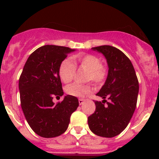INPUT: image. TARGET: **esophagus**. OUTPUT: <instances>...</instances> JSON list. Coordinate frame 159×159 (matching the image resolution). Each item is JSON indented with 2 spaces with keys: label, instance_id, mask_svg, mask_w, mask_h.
Here are the masks:
<instances>
[{
  "label": "esophagus",
  "instance_id": "34e87169",
  "mask_svg": "<svg viewBox=\"0 0 159 159\" xmlns=\"http://www.w3.org/2000/svg\"><path fill=\"white\" fill-rule=\"evenodd\" d=\"M84 99H79V103H80V105H82L83 103H84Z\"/></svg>",
  "mask_w": 159,
  "mask_h": 159
}]
</instances>
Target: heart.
Here are the masks:
<instances>
[{
	"mask_svg": "<svg viewBox=\"0 0 159 159\" xmlns=\"http://www.w3.org/2000/svg\"><path fill=\"white\" fill-rule=\"evenodd\" d=\"M75 63H78L82 67L88 71L87 80L95 84H100L104 80L107 75V69L101 64V60L95 55L78 54L73 57ZM75 71V65L70 59H65L59 67V75L64 83L71 82ZM90 85H84L74 83L66 87V92L75 97H83L91 92Z\"/></svg>",
	"mask_w": 159,
	"mask_h": 159,
	"instance_id": "1",
	"label": "heart"
}]
</instances>
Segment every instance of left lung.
Returning <instances> with one entry per match:
<instances>
[{"label": "left lung", "mask_w": 159, "mask_h": 159, "mask_svg": "<svg viewBox=\"0 0 159 159\" xmlns=\"http://www.w3.org/2000/svg\"><path fill=\"white\" fill-rule=\"evenodd\" d=\"M103 55L108 66L107 80L99 92L101 102L95 101V111L88 117L90 130L98 136L112 138L124 130L137 103L139 81L133 64L119 49L110 45L92 48ZM107 98L109 102L103 103Z\"/></svg>", "instance_id": "left-lung-1"}]
</instances>
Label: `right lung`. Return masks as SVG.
Wrapping results in <instances>:
<instances>
[{"label":"right lung","instance_id":"obj_1","mask_svg":"<svg viewBox=\"0 0 159 159\" xmlns=\"http://www.w3.org/2000/svg\"><path fill=\"white\" fill-rule=\"evenodd\" d=\"M75 49L44 45L29 56L19 80L22 111L32 130L43 138H53L67 130L71 115L79 107L76 97L67 95L55 104L54 96L64 95L59 67Z\"/></svg>","mask_w":159,"mask_h":159}]
</instances>
